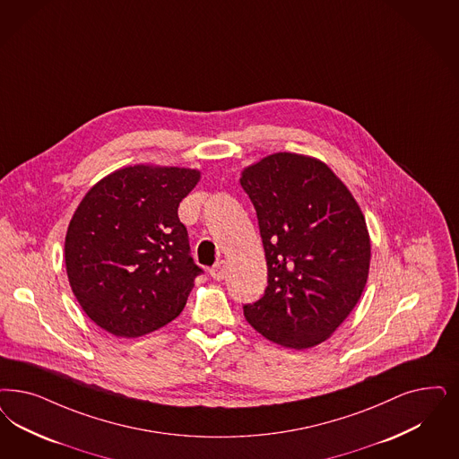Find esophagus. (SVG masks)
I'll list each match as a JSON object with an SVG mask.
<instances>
[{"label":"esophagus","mask_w":459,"mask_h":459,"mask_svg":"<svg viewBox=\"0 0 459 459\" xmlns=\"http://www.w3.org/2000/svg\"><path fill=\"white\" fill-rule=\"evenodd\" d=\"M210 274H212L213 280L221 281L227 276V263L225 261H219L213 268L210 269Z\"/></svg>","instance_id":"esophagus-1"}]
</instances>
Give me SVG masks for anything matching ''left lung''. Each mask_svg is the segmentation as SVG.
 <instances>
[{
    "instance_id": "obj_1",
    "label": "left lung",
    "mask_w": 459,
    "mask_h": 459,
    "mask_svg": "<svg viewBox=\"0 0 459 459\" xmlns=\"http://www.w3.org/2000/svg\"><path fill=\"white\" fill-rule=\"evenodd\" d=\"M268 266L264 297L244 305L259 333L283 348L327 341L363 295L371 240L348 186L320 159L274 152L244 168Z\"/></svg>"
}]
</instances>
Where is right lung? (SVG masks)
<instances>
[{
    "instance_id": "add662e5",
    "label": "right lung",
    "mask_w": 459,
    "mask_h": 459,
    "mask_svg": "<svg viewBox=\"0 0 459 459\" xmlns=\"http://www.w3.org/2000/svg\"><path fill=\"white\" fill-rule=\"evenodd\" d=\"M202 171L134 164L82 196L64 240L71 290L84 314L115 337L154 333L179 316L196 274L179 202Z\"/></svg>"
}]
</instances>
